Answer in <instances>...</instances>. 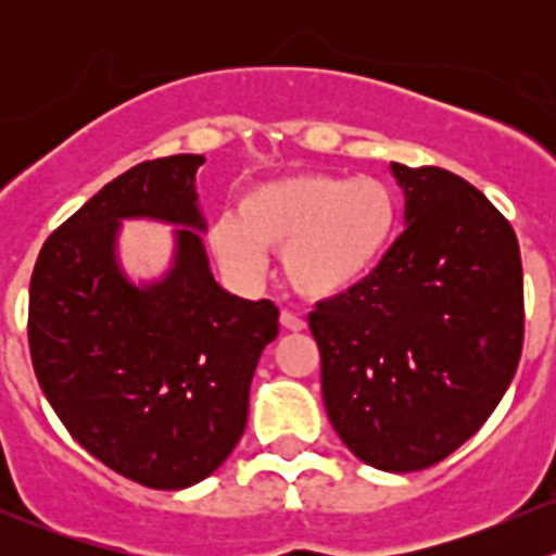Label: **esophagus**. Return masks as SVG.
Listing matches in <instances>:
<instances>
[{"instance_id": "esophagus-1", "label": "esophagus", "mask_w": 556, "mask_h": 556, "mask_svg": "<svg viewBox=\"0 0 556 556\" xmlns=\"http://www.w3.org/2000/svg\"><path fill=\"white\" fill-rule=\"evenodd\" d=\"M279 323H282L285 330H293V333H299V330L306 328L304 319H301L299 314H293V312H288V309L279 312Z\"/></svg>"}]
</instances>
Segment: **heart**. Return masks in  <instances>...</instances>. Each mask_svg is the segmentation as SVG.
Segmentation results:
<instances>
[{
  "instance_id": "1",
  "label": "heart",
  "mask_w": 556,
  "mask_h": 556,
  "mask_svg": "<svg viewBox=\"0 0 556 556\" xmlns=\"http://www.w3.org/2000/svg\"><path fill=\"white\" fill-rule=\"evenodd\" d=\"M397 195L384 179L293 172L263 179L237 201V217L210 226V247L237 277H257L282 250L290 288L312 301L352 293L379 271L397 233Z\"/></svg>"
}]
</instances>
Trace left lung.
I'll return each mask as SVG.
<instances>
[{
    "label": "left lung",
    "mask_w": 556,
    "mask_h": 556,
    "mask_svg": "<svg viewBox=\"0 0 556 556\" xmlns=\"http://www.w3.org/2000/svg\"><path fill=\"white\" fill-rule=\"evenodd\" d=\"M390 172L406 228L368 282L319 301L309 328L346 450L412 473L450 457L506 395L525 293L517 233L481 190L439 166Z\"/></svg>",
    "instance_id": "8db88e82"
}]
</instances>
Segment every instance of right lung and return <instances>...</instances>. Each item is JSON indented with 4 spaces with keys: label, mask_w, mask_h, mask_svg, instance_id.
<instances>
[{
    "label": "right lung",
    "mask_w": 556,
    "mask_h": 556,
    "mask_svg": "<svg viewBox=\"0 0 556 556\" xmlns=\"http://www.w3.org/2000/svg\"><path fill=\"white\" fill-rule=\"evenodd\" d=\"M204 155L137 164L48 237L29 285L37 382L72 439L153 490H185L239 444L261 352L277 339L271 301L215 282L195 172ZM123 219L175 226L159 280L134 283L116 257Z\"/></svg>",
    "instance_id": "right-lung-1"
}]
</instances>
